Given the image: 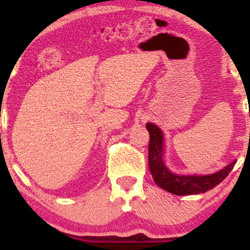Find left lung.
<instances>
[{"label":"left lung","mask_w":250,"mask_h":250,"mask_svg":"<svg viewBox=\"0 0 250 250\" xmlns=\"http://www.w3.org/2000/svg\"><path fill=\"white\" fill-rule=\"evenodd\" d=\"M149 131V149H148V163L149 170L153 176L154 182L159 187L175 195H194L206 193L228 176L233 170L235 163L221 169L220 171L211 175H177L173 174L163 163V134L153 123H147L146 125Z\"/></svg>","instance_id":"1"}]
</instances>
